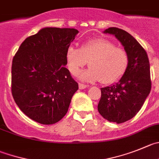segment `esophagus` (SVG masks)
<instances>
[{"label": "esophagus", "instance_id": "34e87169", "mask_svg": "<svg viewBox=\"0 0 159 159\" xmlns=\"http://www.w3.org/2000/svg\"><path fill=\"white\" fill-rule=\"evenodd\" d=\"M87 87H89V86L85 85V84H79V88L80 89V90H84V89L87 88Z\"/></svg>", "mask_w": 159, "mask_h": 159}]
</instances>
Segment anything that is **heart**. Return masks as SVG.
Instances as JSON below:
<instances>
[{
  "mask_svg": "<svg viewBox=\"0 0 159 159\" xmlns=\"http://www.w3.org/2000/svg\"><path fill=\"white\" fill-rule=\"evenodd\" d=\"M66 61L69 72L78 75L89 62L90 68L83 72L80 79L83 81H100L112 84L122 76L129 65V55L125 49L105 38L89 40L81 49L70 46L66 51Z\"/></svg>",
  "mask_w": 159,
  "mask_h": 159,
  "instance_id": "heart-1",
  "label": "heart"
}]
</instances>
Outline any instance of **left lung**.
<instances>
[{
  "label": "left lung",
  "instance_id": "1",
  "mask_svg": "<svg viewBox=\"0 0 159 159\" xmlns=\"http://www.w3.org/2000/svg\"><path fill=\"white\" fill-rule=\"evenodd\" d=\"M114 35L129 55V65L119 81L101 88L98 109L104 119L122 123L137 115L152 88L150 63L145 50L129 33L116 27L103 32Z\"/></svg>",
  "mask_w": 159,
  "mask_h": 159
}]
</instances>
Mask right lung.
Instances as JSON below:
<instances>
[{"mask_svg": "<svg viewBox=\"0 0 159 159\" xmlns=\"http://www.w3.org/2000/svg\"><path fill=\"white\" fill-rule=\"evenodd\" d=\"M78 33L75 29L45 27L27 37L13 58V98L25 116L39 123L61 120L78 90L66 68V51Z\"/></svg>", "mask_w": 159, "mask_h": 159, "instance_id": "add662e5", "label": "right lung"}]
</instances>
